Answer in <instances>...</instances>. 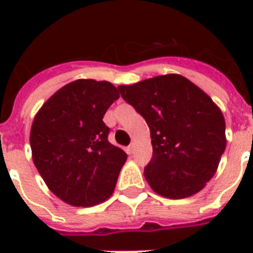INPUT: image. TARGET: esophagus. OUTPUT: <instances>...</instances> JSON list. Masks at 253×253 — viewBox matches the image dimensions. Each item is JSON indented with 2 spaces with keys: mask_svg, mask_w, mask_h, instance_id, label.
Segmentation results:
<instances>
[{
  "mask_svg": "<svg viewBox=\"0 0 253 253\" xmlns=\"http://www.w3.org/2000/svg\"><path fill=\"white\" fill-rule=\"evenodd\" d=\"M127 151H128V154H134V151H135V143L134 142L131 143L130 146H128Z\"/></svg>",
  "mask_w": 253,
  "mask_h": 253,
  "instance_id": "obj_1",
  "label": "esophagus"
}]
</instances>
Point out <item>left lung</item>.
Here are the masks:
<instances>
[{
	"label": "left lung",
	"mask_w": 253,
	"mask_h": 253,
	"mask_svg": "<svg viewBox=\"0 0 253 253\" xmlns=\"http://www.w3.org/2000/svg\"><path fill=\"white\" fill-rule=\"evenodd\" d=\"M118 89L150 127L154 154L144 176L151 188L173 200L204 189L226 148L219 107L192 81L174 73Z\"/></svg>",
	"instance_id": "8db88e82"
}]
</instances>
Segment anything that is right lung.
Segmentation results:
<instances>
[{"label": "right lung", "mask_w": 253, "mask_h": 253, "mask_svg": "<svg viewBox=\"0 0 253 253\" xmlns=\"http://www.w3.org/2000/svg\"><path fill=\"white\" fill-rule=\"evenodd\" d=\"M118 89L109 81L76 80L49 97L34 118L30 146L48 189L72 206H93L113 194L127 155L107 140L103 115Z\"/></svg>", "instance_id": "right-lung-1"}]
</instances>
